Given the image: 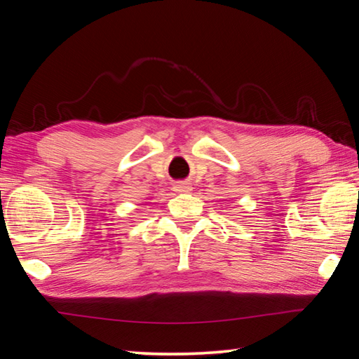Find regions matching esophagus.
<instances>
[{
  "label": "esophagus",
  "mask_w": 359,
  "mask_h": 359,
  "mask_svg": "<svg viewBox=\"0 0 359 359\" xmlns=\"http://www.w3.org/2000/svg\"><path fill=\"white\" fill-rule=\"evenodd\" d=\"M174 191L188 193V191H191V185L188 184V182H177V184L174 185Z\"/></svg>",
  "instance_id": "esophagus-1"
}]
</instances>
